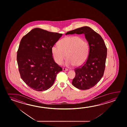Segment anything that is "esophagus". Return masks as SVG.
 <instances>
[{
    "label": "esophagus",
    "instance_id": "1",
    "mask_svg": "<svg viewBox=\"0 0 127 127\" xmlns=\"http://www.w3.org/2000/svg\"><path fill=\"white\" fill-rule=\"evenodd\" d=\"M63 71H68V69H66V68H63Z\"/></svg>",
    "mask_w": 127,
    "mask_h": 127
}]
</instances>
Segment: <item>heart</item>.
<instances>
[{
    "instance_id": "1",
    "label": "heart",
    "mask_w": 127,
    "mask_h": 127,
    "mask_svg": "<svg viewBox=\"0 0 127 127\" xmlns=\"http://www.w3.org/2000/svg\"><path fill=\"white\" fill-rule=\"evenodd\" d=\"M58 45H54L51 48L54 60L58 64H62L66 55V65L80 66L85 63L89 55V42L79 36L65 37L59 41Z\"/></svg>"
}]
</instances>
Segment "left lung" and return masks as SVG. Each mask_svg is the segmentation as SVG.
Here are the masks:
<instances>
[{"instance_id": "1", "label": "left lung", "mask_w": 127, "mask_h": 127, "mask_svg": "<svg viewBox=\"0 0 127 127\" xmlns=\"http://www.w3.org/2000/svg\"><path fill=\"white\" fill-rule=\"evenodd\" d=\"M83 33L90 45L89 55L85 63L75 69L76 76L73 85L79 90H87L94 87L104 75L107 49L99 34L88 27L67 32L65 34Z\"/></svg>"}]
</instances>
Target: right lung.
Listing matches in <instances>:
<instances>
[{
  "label": "right lung",
  "mask_w": 127,
  "mask_h": 127,
  "mask_svg": "<svg viewBox=\"0 0 127 127\" xmlns=\"http://www.w3.org/2000/svg\"><path fill=\"white\" fill-rule=\"evenodd\" d=\"M63 35L38 28L22 38L17 61L21 78L32 89L42 91L50 88L63 69L54 62L51 48Z\"/></svg>",
  "instance_id": "add662e5"
}]
</instances>
